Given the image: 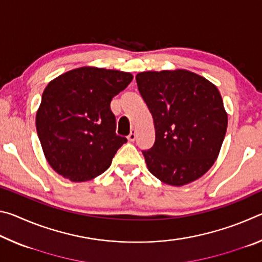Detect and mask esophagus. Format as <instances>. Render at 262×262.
I'll return each instance as SVG.
<instances>
[{"label":"esophagus","mask_w":262,"mask_h":262,"mask_svg":"<svg viewBox=\"0 0 262 262\" xmlns=\"http://www.w3.org/2000/svg\"><path fill=\"white\" fill-rule=\"evenodd\" d=\"M127 139H128V141H129V142H134L136 140V132L134 129H132L130 130V134L127 136Z\"/></svg>","instance_id":"1"}]
</instances>
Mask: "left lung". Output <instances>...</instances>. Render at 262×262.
Returning <instances> with one entry per match:
<instances>
[{
  "label": "left lung",
  "mask_w": 262,
  "mask_h": 262,
  "mask_svg": "<svg viewBox=\"0 0 262 262\" xmlns=\"http://www.w3.org/2000/svg\"><path fill=\"white\" fill-rule=\"evenodd\" d=\"M136 83L156 133L152 147L142 150L150 173L172 186L199 179L215 163L227 133L219 89L184 69L140 73Z\"/></svg>",
  "instance_id": "left-lung-1"
}]
</instances>
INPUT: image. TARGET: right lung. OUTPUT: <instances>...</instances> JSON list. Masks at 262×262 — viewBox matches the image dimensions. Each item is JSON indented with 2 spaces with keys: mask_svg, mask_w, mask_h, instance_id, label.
Segmentation results:
<instances>
[{
  "mask_svg": "<svg viewBox=\"0 0 262 262\" xmlns=\"http://www.w3.org/2000/svg\"><path fill=\"white\" fill-rule=\"evenodd\" d=\"M129 73L82 67L43 90L35 125L46 159L69 180H90L110 167L126 137L115 133L111 100L132 82Z\"/></svg>",
  "mask_w": 262,
  "mask_h": 262,
  "instance_id": "1",
  "label": "right lung"
}]
</instances>
